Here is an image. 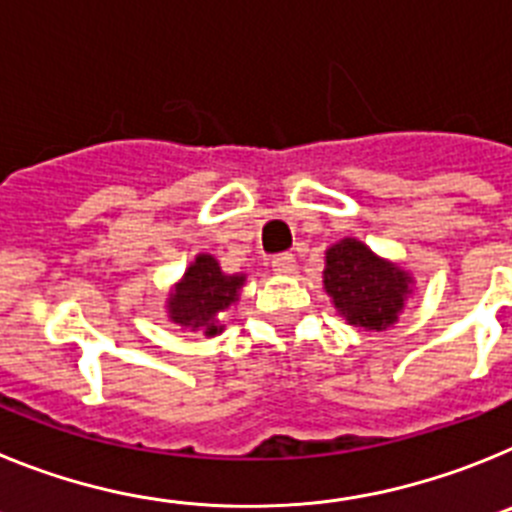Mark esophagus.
Instances as JSON below:
<instances>
[{
  "instance_id": "esophagus-1",
  "label": "esophagus",
  "mask_w": 512,
  "mask_h": 512,
  "mask_svg": "<svg viewBox=\"0 0 512 512\" xmlns=\"http://www.w3.org/2000/svg\"><path fill=\"white\" fill-rule=\"evenodd\" d=\"M271 271L274 274H279V277H289V274H295L297 271V261L292 253H284V256H279V259L271 261Z\"/></svg>"
}]
</instances>
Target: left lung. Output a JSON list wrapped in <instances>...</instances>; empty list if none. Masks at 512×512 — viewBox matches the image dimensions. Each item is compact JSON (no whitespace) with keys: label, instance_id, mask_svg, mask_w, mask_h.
Wrapping results in <instances>:
<instances>
[{"label":"left lung","instance_id":"left-lung-1","mask_svg":"<svg viewBox=\"0 0 512 512\" xmlns=\"http://www.w3.org/2000/svg\"><path fill=\"white\" fill-rule=\"evenodd\" d=\"M323 289L348 325L382 333L400 320L415 292V277L359 238H341L325 251Z\"/></svg>","mask_w":512,"mask_h":512}]
</instances>
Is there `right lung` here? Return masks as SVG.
<instances>
[{"label": "right lung", "instance_id": "add662e5", "mask_svg": "<svg viewBox=\"0 0 512 512\" xmlns=\"http://www.w3.org/2000/svg\"><path fill=\"white\" fill-rule=\"evenodd\" d=\"M243 287L246 274H225L212 253H197L182 279L171 284L164 305L166 318L189 333L220 336L225 330L223 315L238 302Z\"/></svg>", "mask_w": 512, "mask_h": 512}]
</instances>
